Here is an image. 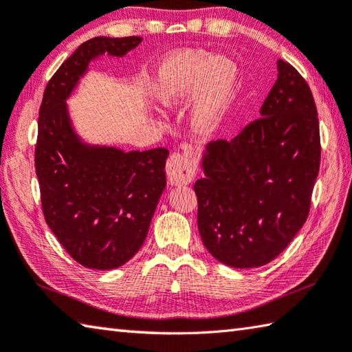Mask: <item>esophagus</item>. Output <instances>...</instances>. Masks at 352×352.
Masks as SVG:
<instances>
[{
  "label": "esophagus",
  "mask_w": 352,
  "mask_h": 352,
  "mask_svg": "<svg viewBox=\"0 0 352 352\" xmlns=\"http://www.w3.org/2000/svg\"><path fill=\"white\" fill-rule=\"evenodd\" d=\"M166 175L170 184H188L195 177V168L188 155L170 154L166 162Z\"/></svg>",
  "instance_id": "esophagus-1"
}]
</instances>
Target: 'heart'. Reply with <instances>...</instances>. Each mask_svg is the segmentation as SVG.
Segmentation results:
<instances>
[{
  "label": "heart",
  "mask_w": 352,
  "mask_h": 352,
  "mask_svg": "<svg viewBox=\"0 0 352 352\" xmlns=\"http://www.w3.org/2000/svg\"><path fill=\"white\" fill-rule=\"evenodd\" d=\"M238 82L239 70L229 58L184 50L158 67L153 96L160 105L174 108L195 93L190 126L199 135H210L221 125Z\"/></svg>",
  "instance_id": "obj_1"
}]
</instances>
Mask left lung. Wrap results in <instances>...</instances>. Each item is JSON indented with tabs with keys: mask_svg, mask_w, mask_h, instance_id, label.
<instances>
[{
	"mask_svg": "<svg viewBox=\"0 0 352 352\" xmlns=\"http://www.w3.org/2000/svg\"><path fill=\"white\" fill-rule=\"evenodd\" d=\"M201 166L198 230L212 256L252 268L284 252L307 221L320 166L318 109L293 65L278 60L259 119L230 142H210Z\"/></svg>",
	"mask_w": 352,
	"mask_h": 352,
	"instance_id": "1",
	"label": "left lung"
}]
</instances>
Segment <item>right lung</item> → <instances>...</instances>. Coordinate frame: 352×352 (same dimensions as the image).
Instances as JSON below:
<instances>
[{
	"label": "right lung",
	"mask_w": 352,
	"mask_h": 352,
	"mask_svg": "<svg viewBox=\"0 0 352 352\" xmlns=\"http://www.w3.org/2000/svg\"><path fill=\"white\" fill-rule=\"evenodd\" d=\"M140 36L88 39L62 64L45 87L34 146L45 223L80 265L111 270L140 250L166 186L169 151L93 146L74 133L67 98L103 53L125 54Z\"/></svg>",
	"instance_id": "1"
}]
</instances>
